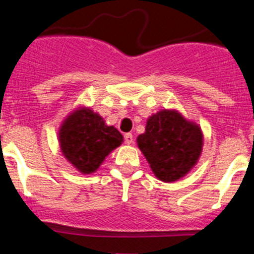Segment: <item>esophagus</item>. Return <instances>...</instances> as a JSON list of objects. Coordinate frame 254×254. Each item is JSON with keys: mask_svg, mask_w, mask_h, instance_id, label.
I'll list each match as a JSON object with an SVG mask.
<instances>
[{"mask_svg": "<svg viewBox=\"0 0 254 254\" xmlns=\"http://www.w3.org/2000/svg\"><path fill=\"white\" fill-rule=\"evenodd\" d=\"M125 141L127 145H131V143H133V134L132 133H126L125 134Z\"/></svg>", "mask_w": 254, "mask_h": 254, "instance_id": "obj_1", "label": "esophagus"}]
</instances>
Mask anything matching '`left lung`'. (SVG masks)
Masks as SVG:
<instances>
[{
    "mask_svg": "<svg viewBox=\"0 0 254 254\" xmlns=\"http://www.w3.org/2000/svg\"><path fill=\"white\" fill-rule=\"evenodd\" d=\"M136 141L155 177L172 183L187 176L197 164L203 133L197 123L176 109H161L147 118L145 132Z\"/></svg>",
    "mask_w": 254,
    "mask_h": 254,
    "instance_id": "1",
    "label": "left lung"
}]
</instances>
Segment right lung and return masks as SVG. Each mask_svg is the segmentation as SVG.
<instances>
[{"label": "right lung", "instance_id": "right-lung-1", "mask_svg": "<svg viewBox=\"0 0 254 254\" xmlns=\"http://www.w3.org/2000/svg\"><path fill=\"white\" fill-rule=\"evenodd\" d=\"M58 142L66 160L76 170L91 174L122 145L123 136L116 127L107 126L103 117L91 108L78 107L61 123Z\"/></svg>", "mask_w": 254, "mask_h": 254}]
</instances>
